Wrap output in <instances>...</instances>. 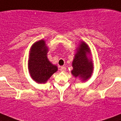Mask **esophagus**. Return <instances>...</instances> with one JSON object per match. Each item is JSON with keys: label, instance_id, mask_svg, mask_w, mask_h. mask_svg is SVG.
Here are the masks:
<instances>
[{"label": "esophagus", "instance_id": "esophagus-1", "mask_svg": "<svg viewBox=\"0 0 121 121\" xmlns=\"http://www.w3.org/2000/svg\"><path fill=\"white\" fill-rule=\"evenodd\" d=\"M60 70L62 72H66V68L65 67V66H61V69Z\"/></svg>", "mask_w": 121, "mask_h": 121}]
</instances>
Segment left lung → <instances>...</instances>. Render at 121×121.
<instances>
[{"instance_id":"1","label":"left lung","mask_w":121,"mask_h":121,"mask_svg":"<svg viewBox=\"0 0 121 121\" xmlns=\"http://www.w3.org/2000/svg\"><path fill=\"white\" fill-rule=\"evenodd\" d=\"M76 50L72 62L73 70L71 73L75 78H80L82 82H85L91 77L94 70L92 59L89 57L91 55V50L84 41L80 43Z\"/></svg>"}]
</instances>
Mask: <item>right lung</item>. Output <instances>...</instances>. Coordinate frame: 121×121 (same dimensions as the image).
I'll return each mask as SVG.
<instances>
[{"label":"right lung","mask_w":121,"mask_h":121,"mask_svg":"<svg viewBox=\"0 0 121 121\" xmlns=\"http://www.w3.org/2000/svg\"><path fill=\"white\" fill-rule=\"evenodd\" d=\"M48 47L44 39L35 42L31 47L28 59V70L32 79L38 83H45L58 71L57 66L47 57Z\"/></svg>","instance_id":"right-lung-1"}]
</instances>
